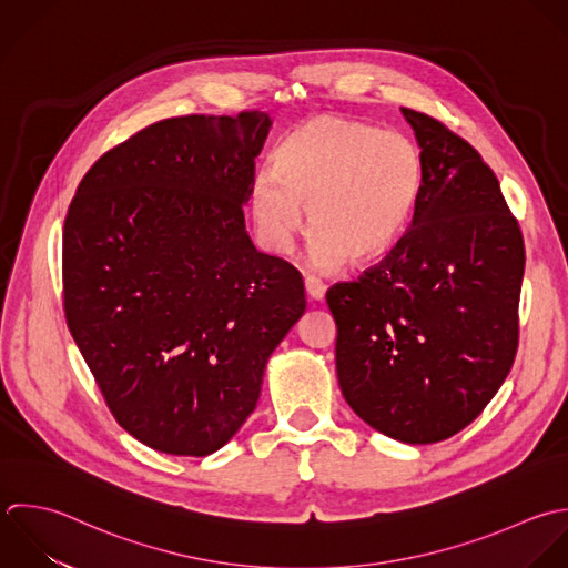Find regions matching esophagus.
Wrapping results in <instances>:
<instances>
[{
  "instance_id": "34e87169",
  "label": "esophagus",
  "mask_w": 568,
  "mask_h": 568,
  "mask_svg": "<svg viewBox=\"0 0 568 568\" xmlns=\"http://www.w3.org/2000/svg\"><path fill=\"white\" fill-rule=\"evenodd\" d=\"M327 287L316 278H305V294L310 301H323Z\"/></svg>"
}]
</instances>
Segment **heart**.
<instances>
[{
    "mask_svg": "<svg viewBox=\"0 0 568 568\" xmlns=\"http://www.w3.org/2000/svg\"><path fill=\"white\" fill-rule=\"evenodd\" d=\"M420 187L423 161L409 136L321 114L283 139L274 170L256 174L250 205L270 252H290L307 210L310 258L316 267H334L345 258L365 265L403 236Z\"/></svg>",
    "mask_w": 568,
    "mask_h": 568,
    "instance_id": "b5f03b06",
    "label": "heart"
}]
</instances>
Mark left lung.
Wrapping results in <instances>:
<instances>
[{
	"instance_id": "1",
	"label": "left lung",
	"mask_w": 568,
	"mask_h": 568,
	"mask_svg": "<svg viewBox=\"0 0 568 568\" xmlns=\"http://www.w3.org/2000/svg\"><path fill=\"white\" fill-rule=\"evenodd\" d=\"M403 116L423 161L412 225L327 305L347 405L394 440L432 445L474 423L511 372L525 241L483 156L434 116Z\"/></svg>"
}]
</instances>
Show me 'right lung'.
Listing matches in <instances>:
<instances>
[{"instance_id":"1","label":"right lung","mask_w":568,"mask_h":568,"mask_svg":"<svg viewBox=\"0 0 568 568\" xmlns=\"http://www.w3.org/2000/svg\"><path fill=\"white\" fill-rule=\"evenodd\" d=\"M270 128L261 110L159 121L105 152L70 203L68 329L116 423L154 452L227 445L305 314L298 270L245 230Z\"/></svg>"}]
</instances>
